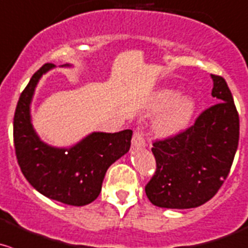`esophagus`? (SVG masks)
<instances>
[{
  "instance_id": "1",
  "label": "esophagus",
  "mask_w": 248,
  "mask_h": 248,
  "mask_svg": "<svg viewBox=\"0 0 248 248\" xmlns=\"http://www.w3.org/2000/svg\"><path fill=\"white\" fill-rule=\"evenodd\" d=\"M132 145L133 146H144L145 145V140H144V136L141 131L137 129L134 131L133 138H132Z\"/></svg>"
}]
</instances>
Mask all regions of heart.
Masks as SVG:
<instances>
[{"label": "heart", "mask_w": 248, "mask_h": 248, "mask_svg": "<svg viewBox=\"0 0 248 248\" xmlns=\"http://www.w3.org/2000/svg\"><path fill=\"white\" fill-rule=\"evenodd\" d=\"M166 109L154 122V131L157 136L167 138L184 131L193 120L196 102L189 95L179 97V92L163 88L154 94L149 111L156 112Z\"/></svg>", "instance_id": "heart-1"}]
</instances>
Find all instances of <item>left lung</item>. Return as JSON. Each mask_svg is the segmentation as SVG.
<instances>
[{"label": "left lung", "mask_w": 248, "mask_h": 248, "mask_svg": "<svg viewBox=\"0 0 248 248\" xmlns=\"http://www.w3.org/2000/svg\"><path fill=\"white\" fill-rule=\"evenodd\" d=\"M211 78L212 97L219 103L201 112L185 131L153 143L156 170L145 185L153 205L199 207L217 194L229 174L239 144V114L224 78Z\"/></svg>", "instance_id": "8db88e82"}]
</instances>
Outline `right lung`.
I'll return each mask as SVG.
<instances>
[{"instance_id":"right-lung-1","label":"right lung","mask_w":248,"mask_h":248,"mask_svg":"<svg viewBox=\"0 0 248 248\" xmlns=\"http://www.w3.org/2000/svg\"><path fill=\"white\" fill-rule=\"evenodd\" d=\"M52 68L47 63L38 69L19 97L13 122L16 160L38 193L65 205L85 206L100 194L108 168L129 150L133 132H93L69 149L43 143L31 124L30 103L38 80Z\"/></svg>"}]
</instances>
